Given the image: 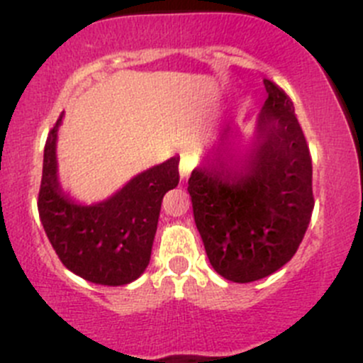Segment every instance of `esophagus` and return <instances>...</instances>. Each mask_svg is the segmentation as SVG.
Listing matches in <instances>:
<instances>
[{
    "mask_svg": "<svg viewBox=\"0 0 363 363\" xmlns=\"http://www.w3.org/2000/svg\"><path fill=\"white\" fill-rule=\"evenodd\" d=\"M194 166H196V157H194L190 152L182 153V160H180V177L183 178V180H185V178H189L190 171H192Z\"/></svg>",
    "mask_w": 363,
    "mask_h": 363,
    "instance_id": "obj_1",
    "label": "esophagus"
}]
</instances>
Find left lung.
<instances>
[{
  "label": "left lung",
  "mask_w": 363,
  "mask_h": 363,
  "mask_svg": "<svg viewBox=\"0 0 363 363\" xmlns=\"http://www.w3.org/2000/svg\"><path fill=\"white\" fill-rule=\"evenodd\" d=\"M268 96L249 141L225 127L189 178L194 220L210 264L233 282L284 267L311 222L312 160L291 99L264 79Z\"/></svg>",
  "instance_id": "8db88e82"
}]
</instances>
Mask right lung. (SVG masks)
I'll list each match as a JSON object with an SVG mask.
<instances>
[{
  "label": "right lung",
  "mask_w": 363,
  "mask_h": 363,
  "mask_svg": "<svg viewBox=\"0 0 363 363\" xmlns=\"http://www.w3.org/2000/svg\"><path fill=\"white\" fill-rule=\"evenodd\" d=\"M61 123L63 114L44 150L38 213L45 235L72 274L93 284H130L150 263L162 197L180 182V157L135 174L107 199L86 204L61 186L56 155Z\"/></svg>",
  "instance_id": "right-lung-1"
}]
</instances>
